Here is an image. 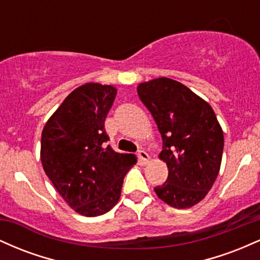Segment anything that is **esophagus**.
<instances>
[{
    "label": "esophagus",
    "instance_id": "esophagus-1",
    "mask_svg": "<svg viewBox=\"0 0 260 260\" xmlns=\"http://www.w3.org/2000/svg\"><path fill=\"white\" fill-rule=\"evenodd\" d=\"M138 157H139V161L142 164H148L149 160H150V156H149V154L147 153V151L144 150H139L138 151Z\"/></svg>",
    "mask_w": 260,
    "mask_h": 260
}]
</instances>
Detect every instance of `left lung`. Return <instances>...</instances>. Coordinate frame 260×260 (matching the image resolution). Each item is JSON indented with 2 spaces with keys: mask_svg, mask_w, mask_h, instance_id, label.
<instances>
[{
  "mask_svg": "<svg viewBox=\"0 0 260 260\" xmlns=\"http://www.w3.org/2000/svg\"><path fill=\"white\" fill-rule=\"evenodd\" d=\"M137 91L159 128V157L169 169L155 193L174 208L193 207L208 194L221 165L223 133L215 112L186 85L165 77L140 83Z\"/></svg>",
  "mask_w": 260,
  "mask_h": 260,
  "instance_id": "1",
  "label": "left lung"
}]
</instances>
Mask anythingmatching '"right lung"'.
<instances>
[{
    "mask_svg": "<svg viewBox=\"0 0 260 260\" xmlns=\"http://www.w3.org/2000/svg\"><path fill=\"white\" fill-rule=\"evenodd\" d=\"M117 89L86 83L68 95L41 134L45 174L80 215L99 216L115 207L123 178L134 164L132 154L106 145L104 123Z\"/></svg>",
    "mask_w": 260,
    "mask_h": 260,
    "instance_id": "add662e5",
    "label": "right lung"
}]
</instances>
